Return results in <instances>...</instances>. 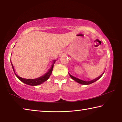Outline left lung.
I'll return each instance as SVG.
<instances>
[{
  "label": "left lung",
  "mask_w": 122,
  "mask_h": 122,
  "mask_svg": "<svg viewBox=\"0 0 122 122\" xmlns=\"http://www.w3.org/2000/svg\"><path fill=\"white\" fill-rule=\"evenodd\" d=\"M69 76H71V77L72 78V79H73L74 80H75V81L78 82V83L81 84H84V85H88V84H90L91 83H93V82H94L96 81L97 80H98L99 78H100L101 77H102V76L103 75V73L100 76H99L98 77L96 78H95V79L92 80V81H83V80H80V79H78V78H76L75 77H74V76L71 75L69 73Z\"/></svg>",
  "instance_id": "obj_1"
}]
</instances>
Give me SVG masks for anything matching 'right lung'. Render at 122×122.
Wrapping results in <instances>:
<instances>
[{"mask_svg":"<svg viewBox=\"0 0 122 122\" xmlns=\"http://www.w3.org/2000/svg\"><path fill=\"white\" fill-rule=\"evenodd\" d=\"M55 60L54 61V63H55ZM53 66L54 65L51 66V67L50 69V70H49V71L47 72L46 74H45V75L41 76L40 77L36 78V79H26V78H23L21 77H19V76H18L17 75H16L15 73V71H14L13 66L12 63V68H13L14 73L15 74V75H16V77L18 78V79L20 80V81H22L23 83L28 84V85H30V86H38V85H39V84H41V83H42L43 82L47 81V80L48 79L49 76H50V75L51 74V73H52Z\"/></svg>","mask_w":122,"mask_h":122,"instance_id":"add662e5","label":"right lung"}]
</instances>
